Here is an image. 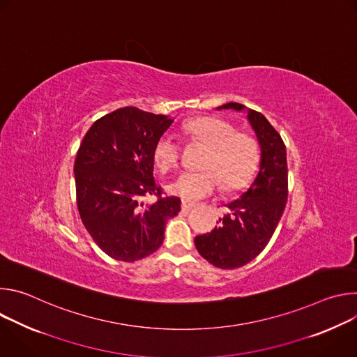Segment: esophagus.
Segmentation results:
<instances>
[{
    "label": "esophagus",
    "instance_id": "34e87169",
    "mask_svg": "<svg viewBox=\"0 0 357 357\" xmlns=\"http://www.w3.org/2000/svg\"><path fill=\"white\" fill-rule=\"evenodd\" d=\"M195 208V203L189 202V200H182V211L183 212H189Z\"/></svg>",
    "mask_w": 357,
    "mask_h": 357
}]
</instances>
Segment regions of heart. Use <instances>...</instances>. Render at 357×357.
Wrapping results in <instances>:
<instances>
[{"label":"heart","instance_id":"b5f03b06","mask_svg":"<svg viewBox=\"0 0 357 357\" xmlns=\"http://www.w3.org/2000/svg\"><path fill=\"white\" fill-rule=\"evenodd\" d=\"M183 131L192 139L206 146L199 162L200 171L179 174L169 185V193L185 200H199L219 188L237 189L244 185L256 169L259 144L256 138L237 132L236 127L222 119L202 117L188 121ZM155 165L161 171L174 168L179 160V145L168 134L160 137L152 151Z\"/></svg>","mask_w":357,"mask_h":357}]
</instances>
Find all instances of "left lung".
<instances>
[{
  "mask_svg": "<svg viewBox=\"0 0 357 357\" xmlns=\"http://www.w3.org/2000/svg\"><path fill=\"white\" fill-rule=\"evenodd\" d=\"M244 112L260 146L259 171L240 197L225 203V216L211 233L195 237L200 256L218 268L233 270L256 259L268 244L288 196L287 149L282 138L259 112L240 103L218 110Z\"/></svg>",
  "mask_w": 357,
  "mask_h": 357,
  "instance_id": "1",
  "label": "left lung"
}]
</instances>
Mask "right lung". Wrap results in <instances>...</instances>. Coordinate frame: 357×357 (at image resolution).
I'll list each match as a JSON object with an SVG mask.
<instances>
[{
  "mask_svg": "<svg viewBox=\"0 0 357 357\" xmlns=\"http://www.w3.org/2000/svg\"><path fill=\"white\" fill-rule=\"evenodd\" d=\"M174 119L137 107L106 114L86 132L75 161L77 208L94 243L107 256L132 263L157 251L181 199L161 196L152 151ZM155 194V202L143 197Z\"/></svg>",
  "mask_w": 357,
  "mask_h": 357,
  "instance_id": "right-lung-1",
  "label": "right lung"
}]
</instances>
